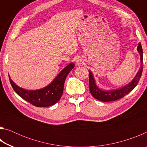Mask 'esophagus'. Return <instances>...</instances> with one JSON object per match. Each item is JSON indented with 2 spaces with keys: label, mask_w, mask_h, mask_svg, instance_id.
<instances>
[{
  "label": "esophagus",
  "mask_w": 147,
  "mask_h": 147,
  "mask_svg": "<svg viewBox=\"0 0 147 147\" xmlns=\"http://www.w3.org/2000/svg\"><path fill=\"white\" fill-rule=\"evenodd\" d=\"M76 63L77 65H80L82 63V59L80 58H78L76 60Z\"/></svg>",
  "instance_id": "obj_1"
}]
</instances>
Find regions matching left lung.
<instances>
[{
    "mask_svg": "<svg viewBox=\"0 0 147 147\" xmlns=\"http://www.w3.org/2000/svg\"><path fill=\"white\" fill-rule=\"evenodd\" d=\"M138 51L140 54L141 56V67L138 73H137L135 78L127 86L123 87L119 89L113 91H102L99 89L95 84V82L93 78V74L89 71V91L94 98L102 102H110L119 100L123 98L126 94L133 90L135 87L138 85L139 80L143 73V49L141 43H139L138 46Z\"/></svg>",
    "mask_w": 147,
    "mask_h": 147,
    "instance_id": "8db88e82",
    "label": "left lung"
}]
</instances>
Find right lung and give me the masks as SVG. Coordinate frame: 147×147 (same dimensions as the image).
I'll list each match as a JSON object with an SVG mask.
<instances>
[{
    "label": "right lung",
    "instance_id": "right-lung-1",
    "mask_svg": "<svg viewBox=\"0 0 147 147\" xmlns=\"http://www.w3.org/2000/svg\"><path fill=\"white\" fill-rule=\"evenodd\" d=\"M74 67L73 63L69 64L59 73L52 83L39 90H25L17 86L9 76V79L13 90L24 100L36 107H49L55 104L60 99L63 94L65 80Z\"/></svg>",
    "mask_w": 147,
    "mask_h": 147
}]
</instances>
